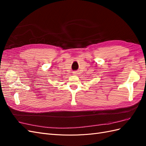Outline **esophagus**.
<instances>
[{"label":"esophagus","mask_w":146,"mask_h":146,"mask_svg":"<svg viewBox=\"0 0 146 146\" xmlns=\"http://www.w3.org/2000/svg\"><path fill=\"white\" fill-rule=\"evenodd\" d=\"M78 71H74V72H73V75H77V74H78Z\"/></svg>","instance_id":"34e87169"}]
</instances>
